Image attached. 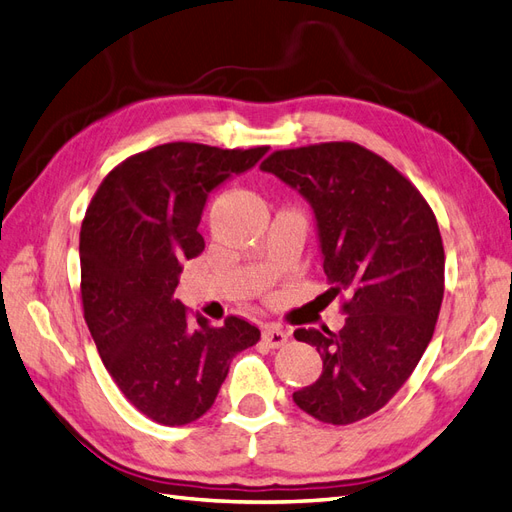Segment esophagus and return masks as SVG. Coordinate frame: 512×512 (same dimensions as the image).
Segmentation results:
<instances>
[{
  "instance_id": "34e87169",
  "label": "esophagus",
  "mask_w": 512,
  "mask_h": 512,
  "mask_svg": "<svg viewBox=\"0 0 512 512\" xmlns=\"http://www.w3.org/2000/svg\"><path fill=\"white\" fill-rule=\"evenodd\" d=\"M262 340H265L267 347L280 349V347H284V344L288 342V334L278 325H267L265 329H262Z\"/></svg>"
}]
</instances>
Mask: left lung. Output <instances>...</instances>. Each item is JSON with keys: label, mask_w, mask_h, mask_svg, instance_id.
<instances>
[{"label": "left lung", "mask_w": 512, "mask_h": 512, "mask_svg": "<svg viewBox=\"0 0 512 512\" xmlns=\"http://www.w3.org/2000/svg\"><path fill=\"white\" fill-rule=\"evenodd\" d=\"M306 198L319 226L340 331L297 329L323 372L293 394L327 424H353L403 388L433 338L444 299V243L431 206L392 163L355 142L275 150L260 163Z\"/></svg>", "instance_id": "left-lung-1"}]
</instances>
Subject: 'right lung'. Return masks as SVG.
I'll return each instance as SVG.
<instances>
[{
	"mask_svg": "<svg viewBox=\"0 0 512 512\" xmlns=\"http://www.w3.org/2000/svg\"><path fill=\"white\" fill-rule=\"evenodd\" d=\"M269 146L172 142L118 163L96 189L79 232L81 303L118 390L157 424L196 422L215 403L232 357L260 329L241 316L213 327L174 288L181 260L204 250L206 196L256 165Z\"/></svg>",
	"mask_w": 512,
	"mask_h": 512,
	"instance_id": "obj_1",
	"label": "right lung"
}]
</instances>
